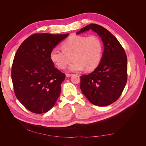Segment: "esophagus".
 <instances>
[{"mask_svg": "<svg viewBox=\"0 0 146 146\" xmlns=\"http://www.w3.org/2000/svg\"><path fill=\"white\" fill-rule=\"evenodd\" d=\"M66 77H71V76H73V74H66Z\"/></svg>", "mask_w": 146, "mask_h": 146, "instance_id": "esophagus-1", "label": "esophagus"}]
</instances>
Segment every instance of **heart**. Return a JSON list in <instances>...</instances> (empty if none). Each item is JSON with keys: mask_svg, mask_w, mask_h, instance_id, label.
Returning a JSON list of instances; mask_svg holds the SVG:
<instances>
[{"mask_svg": "<svg viewBox=\"0 0 146 146\" xmlns=\"http://www.w3.org/2000/svg\"><path fill=\"white\" fill-rule=\"evenodd\" d=\"M62 50L53 48L50 59L57 68L64 69L72 61L70 71L85 69L92 71L98 67L103 57L104 47L101 39L96 35H72L62 43Z\"/></svg>", "mask_w": 146, "mask_h": 146, "instance_id": "heart-1", "label": "heart"}]
</instances>
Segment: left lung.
Here are the masks:
<instances>
[{
  "mask_svg": "<svg viewBox=\"0 0 146 146\" xmlns=\"http://www.w3.org/2000/svg\"><path fill=\"white\" fill-rule=\"evenodd\" d=\"M90 30L101 38L104 50L98 67L80 77V89L91 104L104 107L116 102L124 89L127 80V58L116 38L102 26L91 24L76 34Z\"/></svg>",
  "mask_w": 146,
  "mask_h": 146,
  "instance_id": "obj_1",
  "label": "left lung"
}]
</instances>
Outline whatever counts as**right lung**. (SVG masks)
I'll use <instances>...</instances> for the list:
<instances>
[{"label":"right lung","instance_id":"1","mask_svg":"<svg viewBox=\"0 0 146 146\" xmlns=\"http://www.w3.org/2000/svg\"><path fill=\"white\" fill-rule=\"evenodd\" d=\"M69 35L36 33L21 44L13 60L11 78L16 98L30 111L41 114L54 107L65 74L55 68L50 51Z\"/></svg>","mask_w":146,"mask_h":146}]
</instances>
